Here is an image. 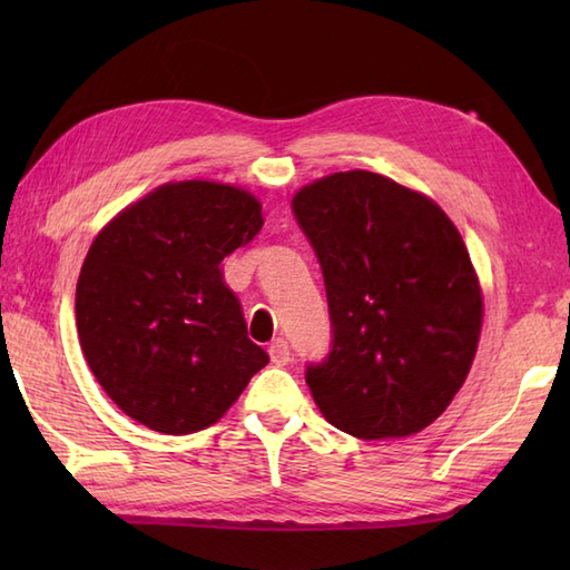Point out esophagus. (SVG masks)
<instances>
[{
  "label": "esophagus",
  "mask_w": 570,
  "mask_h": 570,
  "mask_svg": "<svg viewBox=\"0 0 570 570\" xmlns=\"http://www.w3.org/2000/svg\"><path fill=\"white\" fill-rule=\"evenodd\" d=\"M269 357H272L276 367H284V365H288V362H292V347H288L284 337H276V341H272Z\"/></svg>",
  "instance_id": "1"
}]
</instances>
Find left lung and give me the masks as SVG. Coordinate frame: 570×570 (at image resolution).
Masks as SVG:
<instances>
[{
	"mask_svg": "<svg viewBox=\"0 0 570 570\" xmlns=\"http://www.w3.org/2000/svg\"><path fill=\"white\" fill-rule=\"evenodd\" d=\"M292 208L328 296L331 353L306 367L321 414L365 441L426 429L480 341L482 294L463 237L431 198L372 171L325 176Z\"/></svg>",
	"mask_w": 570,
	"mask_h": 570,
	"instance_id": "left-lung-1",
	"label": "left lung"
}]
</instances>
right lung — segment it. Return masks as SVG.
Instances as JSON below:
<instances>
[{"instance_id":"add662e5","label":"right lung","mask_w":570,"mask_h":570,"mask_svg":"<svg viewBox=\"0 0 570 570\" xmlns=\"http://www.w3.org/2000/svg\"><path fill=\"white\" fill-rule=\"evenodd\" d=\"M262 225L252 193L180 180L95 237L76 288L78 337L127 416L168 435L208 429L269 362L220 272Z\"/></svg>"}]
</instances>
